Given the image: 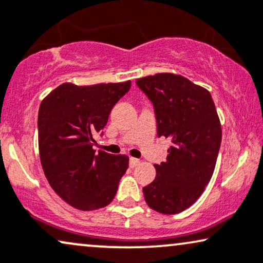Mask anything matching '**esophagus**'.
<instances>
[{"label": "esophagus", "mask_w": 263, "mask_h": 263, "mask_svg": "<svg viewBox=\"0 0 263 263\" xmlns=\"http://www.w3.org/2000/svg\"><path fill=\"white\" fill-rule=\"evenodd\" d=\"M141 164V161L138 160V159H136V158H129V167H137V166Z\"/></svg>", "instance_id": "34e87169"}]
</instances>
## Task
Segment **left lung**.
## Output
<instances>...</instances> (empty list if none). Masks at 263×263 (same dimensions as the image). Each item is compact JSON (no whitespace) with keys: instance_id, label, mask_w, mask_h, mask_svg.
Here are the masks:
<instances>
[{"instance_id":"8db88e82","label":"left lung","mask_w":263,"mask_h":263,"mask_svg":"<svg viewBox=\"0 0 263 263\" xmlns=\"http://www.w3.org/2000/svg\"><path fill=\"white\" fill-rule=\"evenodd\" d=\"M153 103L159 137L172 145L155 179L143 188L145 202L165 215L184 211L204 192L214 174L222 129L208 89L181 75L161 72L136 80Z\"/></svg>"}]
</instances>
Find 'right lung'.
<instances>
[{
	"instance_id": "obj_1",
	"label": "right lung",
	"mask_w": 263,
	"mask_h": 263,
	"mask_svg": "<svg viewBox=\"0 0 263 263\" xmlns=\"http://www.w3.org/2000/svg\"><path fill=\"white\" fill-rule=\"evenodd\" d=\"M131 87V81L78 86L65 82L39 109L40 160L48 183L63 200L82 211L110 204L128 167V156L93 149V139Z\"/></svg>"
}]
</instances>
